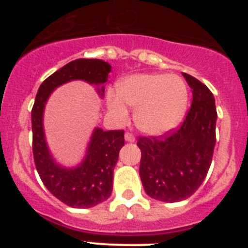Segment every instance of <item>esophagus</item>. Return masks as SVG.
Returning <instances> with one entry per match:
<instances>
[{
    "instance_id": "esophagus-1",
    "label": "esophagus",
    "mask_w": 248,
    "mask_h": 248,
    "mask_svg": "<svg viewBox=\"0 0 248 248\" xmlns=\"http://www.w3.org/2000/svg\"><path fill=\"white\" fill-rule=\"evenodd\" d=\"M124 138H125L126 141H129V143H133V141H135V137L131 133H125V135H124Z\"/></svg>"
}]
</instances>
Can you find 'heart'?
I'll list each match as a JSON object with an SVG mask.
<instances>
[{
	"instance_id": "obj_1",
	"label": "heart",
	"mask_w": 248,
	"mask_h": 248,
	"mask_svg": "<svg viewBox=\"0 0 248 248\" xmlns=\"http://www.w3.org/2000/svg\"><path fill=\"white\" fill-rule=\"evenodd\" d=\"M189 91L177 76L134 74L115 84V94L107 97L114 117L124 120L129 105L134 110V123L140 131L151 137L164 135L176 128L185 115Z\"/></svg>"
}]
</instances>
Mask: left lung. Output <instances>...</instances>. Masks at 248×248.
<instances>
[{"label":"left lung","mask_w":248,"mask_h":248,"mask_svg":"<svg viewBox=\"0 0 248 248\" xmlns=\"http://www.w3.org/2000/svg\"><path fill=\"white\" fill-rule=\"evenodd\" d=\"M192 103L181 126L163 137H139V174L150 198L177 202L190 198L205 180L216 144L217 111L211 91L183 73Z\"/></svg>","instance_id":"obj_1"}]
</instances>
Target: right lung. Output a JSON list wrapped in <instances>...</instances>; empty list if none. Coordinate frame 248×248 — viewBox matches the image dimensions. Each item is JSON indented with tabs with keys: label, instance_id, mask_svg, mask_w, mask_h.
Segmentation results:
<instances>
[{
	"label": "right lung",
	"instance_id": "right-lung-1",
	"mask_svg": "<svg viewBox=\"0 0 248 248\" xmlns=\"http://www.w3.org/2000/svg\"><path fill=\"white\" fill-rule=\"evenodd\" d=\"M111 65L102 59H76L54 72L41 84L32 108L33 157L39 177L53 196L65 205L88 209L103 202L113 190V171L120 149L124 145V130L104 131L95 128L82 163L64 168L56 163L48 149L43 129V111L52 92L71 80L95 84L100 97L108 80Z\"/></svg>",
	"mask_w": 248,
	"mask_h": 248
}]
</instances>
